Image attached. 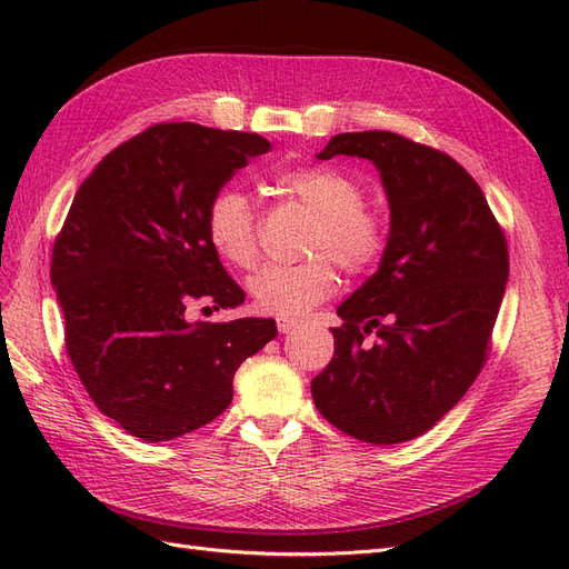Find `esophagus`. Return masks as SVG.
I'll return each instance as SVG.
<instances>
[{"mask_svg": "<svg viewBox=\"0 0 569 569\" xmlns=\"http://www.w3.org/2000/svg\"><path fill=\"white\" fill-rule=\"evenodd\" d=\"M274 322H278V332L280 335H289L299 325L295 318H287V316H278V318H274Z\"/></svg>", "mask_w": 569, "mask_h": 569, "instance_id": "obj_1", "label": "esophagus"}]
</instances>
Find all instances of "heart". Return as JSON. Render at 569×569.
<instances>
[{
	"mask_svg": "<svg viewBox=\"0 0 569 569\" xmlns=\"http://www.w3.org/2000/svg\"><path fill=\"white\" fill-rule=\"evenodd\" d=\"M282 192L316 213L299 266L270 263L251 282L253 303L266 313L299 318L337 289V272L327 258L351 274L370 270L387 249L385 216L363 203V187L327 166L291 168L278 176ZM206 234L220 258L237 268L258 261V216L253 199L234 184L220 187L206 209Z\"/></svg>",
	"mask_w": 569,
	"mask_h": 569,
	"instance_id": "1",
	"label": "heart"
}]
</instances>
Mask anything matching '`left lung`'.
Here are the masks:
<instances>
[{
	"label": "left lung",
	"mask_w": 569,
	"mask_h": 569,
	"mask_svg": "<svg viewBox=\"0 0 569 569\" xmlns=\"http://www.w3.org/2000/svg\"><path fill=\"white\" fill-rule=\"evenodd\" d=\"M339 153L380 170L391 220L380 268L337 308L335 356L311 393L343 435L401 443L432 429L485 366L508 282L506 234L443 151L368 130L335 134L318 159Z\"/></svg>",
	"instance_id": "8db88e82"
}]
</instances>
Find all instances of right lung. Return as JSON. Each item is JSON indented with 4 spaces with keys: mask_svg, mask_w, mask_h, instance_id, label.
I'll use <instances>...</instances> for the list:
<instances>
[{
    "mask_svg": "<svg viewBox=\"0 0 569 569\" xmlns=\"http://www.w3.org/2000/svg\"><path fill=\"white\" fill-rule=\"evenodd\" d=\"M268 149L253 132L153 126L101 159L66 216L51 253L66 351L97 408L137 439L216 420L237 368L278 335L270 318H184L197 299L244 301L206 234V209Z\"/></svg>",
    "mask_w": 569,
    "mask_h": 569,
    "instance_id": "obj_1",
    "label": "right lung"
}]
</instances>
